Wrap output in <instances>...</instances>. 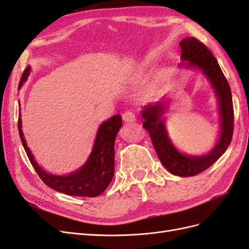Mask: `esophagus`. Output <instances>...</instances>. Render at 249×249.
<instances>
[{"mask_svg": "<svg viewBox=\"0 0 249 249\" xmlns=\"http://www.w3.org/2000/svg\"><path fill=\"white\" fill-rule=\"evenodd\" d=\"M123 119L124 120L125 123H134L136 120V116L133 112L131 111H125L123 114Z\"/></svg>", "mask_w": 249, "mask_h": 249, "instance_id": "obj_1", "label": "esophagus"}]
</instances>
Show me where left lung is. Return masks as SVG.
I'll list each match as a JSON object with an SVG mask.
<instances>
[{
	"label": "left lung",
	"instance_id": "1",
	"mask_svg": "<svg viewBox=\"0 0 249 249\" xmlns=\"http://www.w3.org/2000/svg\"><path fill=\"white\" fill-rule=\"evenodd\" d=\"M182 49L179 66L183 70L197 71L213 88L219 113V136L214 146L202 155L185 154L175 145L169 137L164 114L169 106L168 96L142 107L143 126L149 132L156 153L163 166L170 173L178 177H193L206 170L225 153L229 147L233 131V108L229 83L205 44L194 37H186L179 42Z\"/></svg>",
	"mask_w": 249,
	"mask_h": 249
}]
</instances>
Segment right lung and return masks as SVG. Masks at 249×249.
Returning a JSON list of instances; mask_svg holds the SVG:
<instances>
[{"label":"right lung","mask_w":249,"mask_h":249,"mask_svg":"<svg viewBox=\"0 0 249 249\" xmlns=\"http://www.w3.org/2000/svg\"><path fill=\"white\" fill-rule=\"evenodd\" d=\"M30 72H31V66H28L22 73L18 89L24 85L30 76ZM21 126V114L19 113L18 132L22 146L36 172L52 189L72 196L88 197L99 196L107 189L114 176V142L117 133L123 126L122 116L119 114L110 117L100 124L91 153L86 162L79 169L62 176L50 173L37 163L31 149L27 144Z\"/></svg>","instance_id":"add662e5"}]
</instances>
